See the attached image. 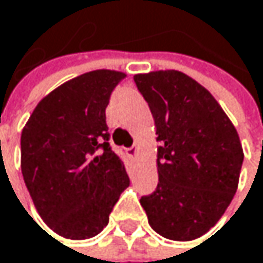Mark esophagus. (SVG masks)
<instances>
[{
	"instance_id": "34e87169",
	"label": "esophagus",
	"mask_w": 263,
	"mask_h": 263,
	"mask_svg": "<svg viewBox=\"0 0 263 263\" xmlns=\"http://www.w3.org/2000/svg\"><path fill=\"white\" fill-rule=\"evenodd\" d=\"M127 153H128V156H130V158H135V156L138 155V144L132 145V147L127 150Z\"/></svg>"
}]
</instances>
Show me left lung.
<instances>
[{
  "mask_svg": "<svg viewBox=\"0 0 263 263\" xmlns=\"http://www.w3.org/2000/svg\"><path fill=\"white\" fill-rule=\"evenodd\" d=\"M155 119L156 190L141 197L150 227L172 240H193L225 213L239 184V135L213 95L178 70L135 74Z\"/></svg>",
  "mask_w": 263,
  "mask_h": 263,
  "instance_id": "1",
  "label": "left lung"
}]
</instances>
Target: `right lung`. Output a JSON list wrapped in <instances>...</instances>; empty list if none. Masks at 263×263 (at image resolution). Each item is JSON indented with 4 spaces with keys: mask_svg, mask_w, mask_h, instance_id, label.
<instances>
[{
    "mask_svg": "<svg viewBox=\"0 0 263 263\" xmlns=\"http://www.w3.org/2000/svg\"><path fill=\"white\" fill-rule=\"evenodd\" d=\"M125 73L93 70L40 101L21 133V172L43 220L67 239H88L130 185L110 147L105 108Z\"/></svg>",
    "mask_w": 263,
    "mask_h": 263,
    "instance_id": "obj_1",
    "label": "right lung"
}]
</instances>
